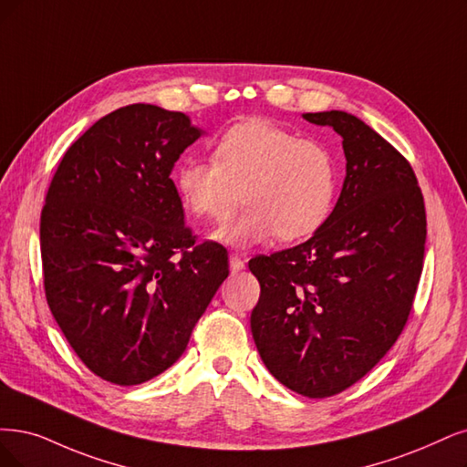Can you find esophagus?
<instances>
[{
	"mask_svg": "<svg viewBox=\"0 0 467 467\" xmlns=\"http://www.w3.org/2000/svg\"><path fill=\"white\" fill-rule=\"evenodd\" d=\"M229 265H231V273H240L244 269V260L240 255H236V254H231V257H229Z\"/></svg>",
	"mask_w": 467,
	"mask_h": 467,
	"instance_id": "1",
	"label": "esophagus"
}]
</instances>
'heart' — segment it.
<instances>
[{
  "mask_svg": "<svg viewBox=\"0 0 467 467\" xmlns=\"http://www.w3.org/2000/svg\"><path fill=\"white\" fill-rule=\"evenodd\" d=\"M182 205L194 217L221 221L248 203L215 238L234 248L300 240L329 219L338 190L333 153L296 132L248 119L224 132L213 161L188 158L175 172Z\"/></svg>",
  "mask_w": 467,
  "mask_h": 467,
  "instance_id": "obj_1",
  "label": "heart"
}]
</instances>
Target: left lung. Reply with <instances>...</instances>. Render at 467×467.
Listing matches in <instances>:
<instances>
[{
	"mask_svg": "<svg viewBox=\"0 0 467 467\" xmlns=\"http://www.w3.org/2000/svg\"><path fill=\"white\" fill-rule=\"evenodd\" d=\"M342 138L347 177L306 243L250 260L262 295L252 337L269 373L307 399L359 381L400 337L423 267L418 179L381 134L347 111L304 113Z\"/></svg>",
	"mask_w": 467,
	"mask_h": 467,
	"instance_id": "obj_1",
	"label": "left lung"
}]
</instances>
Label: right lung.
<instances>
[{"mask_svg": "<svg viewBox=\"0 0 467 467\" xmlns=\"http://www.w3.org/2000/svg\"><path fill=\"white\" fill-rule=\"evenodd\" d=\"M205 132L179 111L120 108L67 150L40 217L47 306L82 364L140 385L186 350L229 277L217 243L196 244L171 181Z\"/></svg>", "mask_w": 467, "mask_h": 467, "instance_id": "1", "label": "right lung"}]
</instances>
